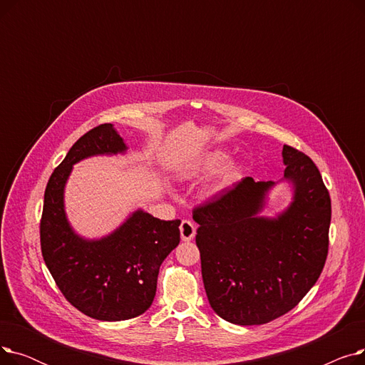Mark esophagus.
I'll use <instances>...</instances> for the list:
<instances>
[{
  "mask_svg": "<svg viewBox=\"0 0 365 365\" xmlns=\"http://www.w3.org/2000/svg\"><path fill=\"white\" fill-rule=\"evenodd\" d=\"M195 231H197V227L190 220H183L180 223V237H182V241H190V240H192L195 237Z\"/></svg>",
  "mask_w": 365,
  "mask_h": 365,
  "instance_id": "34e87169",
  "label": "esophagus"
}]
</instances>
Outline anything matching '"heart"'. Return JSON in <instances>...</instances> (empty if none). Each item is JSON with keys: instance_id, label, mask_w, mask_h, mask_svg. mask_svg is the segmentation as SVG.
Wrapping results in <instances>:
<instances>
[{"instance_id": "obj_1", "label": "heart", "mask_w": 365, "mask_h": 365, "mask_svg": "<svg viewBox=\"0 0 365 365\" xmlns=\"http://www.w3.org/2000/svg\"><path fill=\"white\" fill-rule=\"evenodd\" d=\"M229 153L225 149H213L210 152H205L198 160H195L185 171L183 178L187 179H198L207 175H212L216 170H219L227 160ZM242 176V167L238 163H231L225 167L222 175L216 180V183L212 187V192H220V190L232 186L235 182H238Z\"/></svg>"}]
</instances>
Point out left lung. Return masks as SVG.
Here are the masks:
<instances>
[{
  "label": "left lung",
  "instance_id": "8db88e82",
  "mask_svg": "<svg viewBox=\"0 0 365 365\" xmlns=\"http://www.w3.org/2000/svg\"><path fill=\"white\" fill-rule=\"evenodd\" d=\"M282 163L293 197L275 217L260 213L278 182L253 178L194 208L205 293L213 311L232 324L260 325L292 311L327 259L331 201L319 170L287 145Z\"/></svg>",
  "mask_w": 365,
  "mask_h": 365
}]
</instances>
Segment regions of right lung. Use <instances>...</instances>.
<instances>
[{
  "mask_svg": "<svg viewBox=\"0 0 365 365\" xmlns=\"http://www.w3.org/2000/svg\"><path fill=\"white\" fill-rule=\"evenodd\" d=\"M127 149L112 124L94 127L69 149L44 194V262L66 300L101 321H124L146 312L155 297L160 266L180 242L179 219L160 220L140 208L99 240L73 231L65 212V186L73 164Z\"/></svg>",
  "mask_w": 365,
  "mask_h": 365,
  "instance_id": "right-lung-1",
  "label": "right lung"
}]
</instances>
